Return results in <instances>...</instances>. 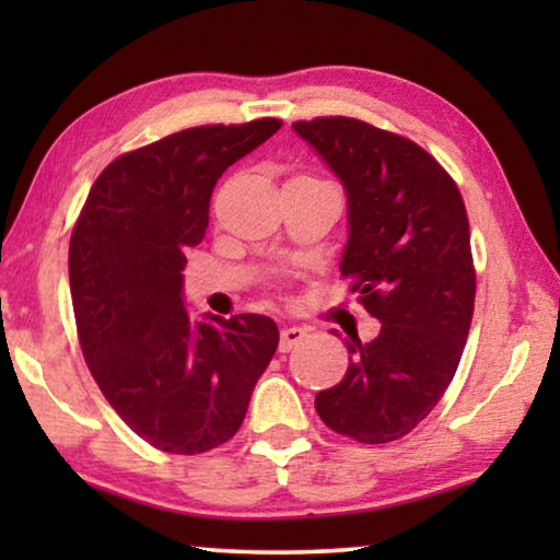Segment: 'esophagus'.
Returning a JSON list of instances; mask_svg holds the SVG:
<instances>
[{"label":"esophagus","instance_id":"obj_1","mask_svg":"<svg viewBox=\"0 0 560 560\" xmlns=\"http://www.w3.org/2000/svg\"><path fill=\"white\" fill-rule=\"evenodd\" d=\"M306 336H308L306 328H301V326L283 328L281 330V340H279V350H281V353H289V350H293L299 343H303V340H306Z\"/></svg>","mask_w":560,"mask_h":560}]
</instances>
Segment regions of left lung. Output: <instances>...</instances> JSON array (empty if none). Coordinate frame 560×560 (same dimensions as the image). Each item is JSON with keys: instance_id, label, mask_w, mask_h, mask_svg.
<instances>
[{"instance_id": "obj_1", "label": "left lung", "mask_w": 560, "mask_h": 560, "mask_svg": "<svg viewBox=\"0 0 560 560\" xmlns=\"http://www.w3.org/2000/svg\"><path fill=\"white\" fill-rule=\"evenodd\" d=\"M293 130L343 183L340 273L383 324L371 343L346 340L348 371L316 395V412L350 440H400L440 402L467 343L477 291L467 210L454 179L412 140L343 116Z\"/></svg>"}]
</instances>
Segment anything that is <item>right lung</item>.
Wrapping results in <instances>:
<instances>
[{
	"label": "right lung",
	"instance_id": "1",
	"mask_svg": "<svg viewBox=\"0 0 560 560\" xmlns=\"http://www.w3.org/2000/svg\"><path fill=\"white\" fill-rule=\"evenodd\" d=\"M281 128L277 118L200 126L113 160L69 246L83 358L128 428L170 454H202L242 428L277 353L269 316L189 320L185 252L202 242L217 179Z\"/></svg>",
	"mask_w": 560,
	"mask_h": 560
}]
</instances>
